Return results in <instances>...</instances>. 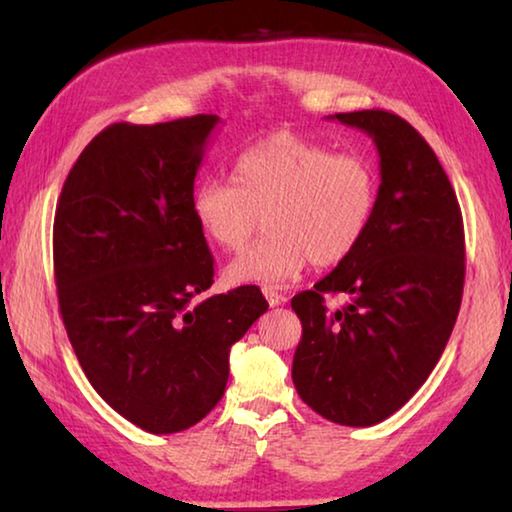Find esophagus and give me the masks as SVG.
Here are the masks:
<instances>
[{"label": "esophagus", "instance_id": "1", "mask_svg": "<svg viewBox=\"0 0 512 512\" xmlns=\"http://www.w3.org/2000/svg\"><path fill=\"white\" fill-rule=\"evenodd\" d=\"M262 293H264V298L268 300V305H271V307L284 305V302H287V296L277 291L275 287H262Z\"/></svg>", "mask_w": 512, "mask_h": 512}]
</instances>
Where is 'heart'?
Returning a JSON list of instances; mask_svg holds the SVG:
<instances>
[{
  "instance_id": "obj_1",
  "label": "heart",
  "mask_w": 512,
  "mask_h": 512,
  "mask_svg": "<svg viewBox=\"0 0 512 512\" xmlns=\"http://www.w3.org/2000/svg\"><path fill=\"white\" fill-rule=\"evenodd\" d=\"M377 173L357 153L293 133L248 146L232 164V180L207 178L192 194L203 237L221 250H241L262 214L268 235L225 268L230 284H284L309 262L334 266L348 259L370 228Z\"/></svg>"
}]
</instances>
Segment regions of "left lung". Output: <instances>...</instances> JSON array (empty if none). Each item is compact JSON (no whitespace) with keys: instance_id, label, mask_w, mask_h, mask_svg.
Segmentation results:
<instances>
[{"instance_id":"8db88e82","label":"left lung","mask_w":512,"mask_h":512,"mask_svg":"<svg viewBox=\"0 0 512 512\" xmlns=\"http://www.w3.org/2000/svg\"><path fill=\"white\" fill-rule=\"evenodd\" d=\"M372 137L377 205L357 250L291 300L302 323L293 384L318 415L370 427L411 400L452 336L465 280L463 216L424 137L386 110L329 115ZM325 292L350 306L324 307Z\"/></svg>"}]
</instances>
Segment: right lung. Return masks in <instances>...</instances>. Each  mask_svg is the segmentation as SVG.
<instances>
[{"instance_id": "add662e5", "label": "right lung", "mask_w": 512, "mask_h": 512, "mask_svg": "<svg viewBox=\"0 0 512 512\" xmlns=\"http://www.w3.org/2000/svg\"><path fill=\"white\" fill-rule=\"evenodd\" d=\"M216 115L112 124L85 146L54 219L58 305L94 391L149 433L223 397L230 348L268 309L257 287L198 300L214 259L192 214Z\"/></svg>"}]
</instances>
